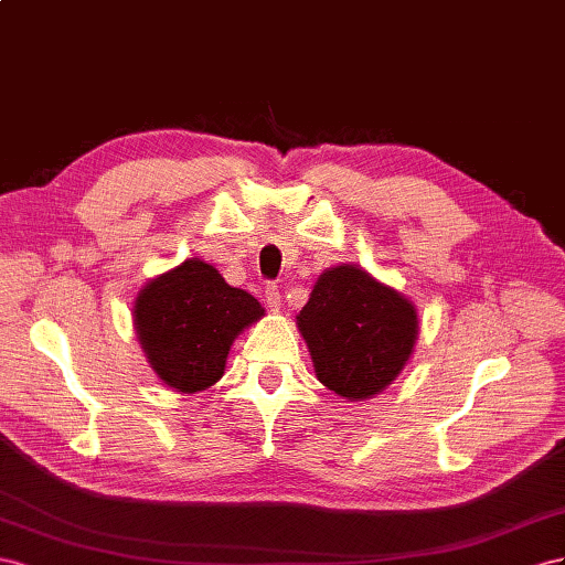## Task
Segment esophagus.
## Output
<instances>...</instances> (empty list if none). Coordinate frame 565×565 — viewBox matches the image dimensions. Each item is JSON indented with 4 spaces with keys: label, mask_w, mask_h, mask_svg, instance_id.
Here are the masks:
<instances>
[{
    "label": "esophagus",
    "mask_w": 565,
    "mask_h": 565,
    "mask_svg": "<svg viewBox=\"0 0 565 565\" xmlns=\"http://www.w3.org/2000/svg\"><path fill=\"white\" fill-rule=\"evenodd\" d=\"M265 300H267V308L277 312L281 308V288L277 284H267L265 286Z\"/></svg>",
    "instance_id": "34e87169"
}]
</instances>
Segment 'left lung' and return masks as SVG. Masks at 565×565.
<instances>
[{
  "label": "left lung",
  "instance_id": "1",
  "mask_svg": "<svg viewBox=\"0 0 565 565\" xmlns=\"http://www.w3.org/2000/svg\"><path fill=\"white\" fill-rule=\"evenodd\" d=\"M317 379L345 399H366L391 385L418 338L414 305L358 265L317 279L298 315Z\"/></svg>",
  "mask_w": 565,
  "mask_h": 565
}]
</instances>
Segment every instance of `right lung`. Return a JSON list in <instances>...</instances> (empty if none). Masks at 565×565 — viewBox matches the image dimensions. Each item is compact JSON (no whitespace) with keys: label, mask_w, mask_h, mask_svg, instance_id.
<instances>
[{"label":"right lung","mask_w":565,"mask_h":565,"mask_svg":"<svg viewBox=\"0 0 565 565\" xmlns=\"http://www.w3.org/2000/svg\"><path fill=\"white\" fill-rule=\"evenodd\" d=\"M263 315L260 302L199 257L151 279L135 300V329L147 360L180 393L217 383L234 338Z\"/></svg>","instance_id":"add662e5"}]
</instances>
